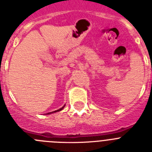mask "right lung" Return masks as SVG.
<instances>
[{
	"mask_svg": "<svg viewBox=\"0 0 152 152\" xmlns=\"http://www.w3.org/2000/svg\"><path fill=\"white\" fill-rule=\"evenodd\" d=\"M64 107H65V104L64 105V106L62 107H61V108H60L59 110H54V111H53V112H50V113H48V114H50V113H55V112H57V111H61V110H63V109H64Z\"/></svg>",
	"mask_w": 152,
	"mask_h": 152,
	"instance_id": "right-lung-1",
	"label": "right lung"
}]
</instances>
